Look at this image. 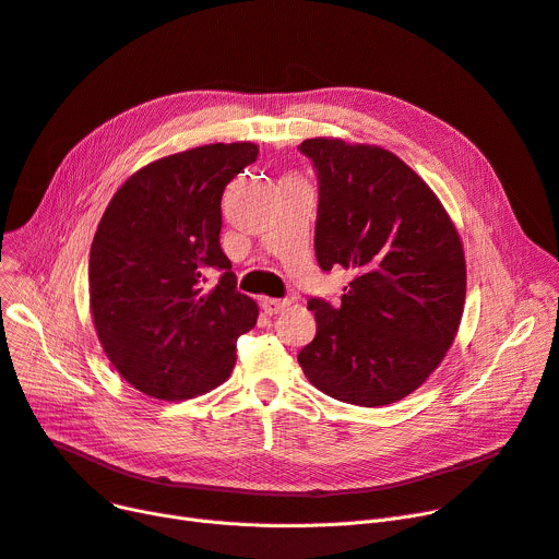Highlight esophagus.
I'll list each match as a JSON object with an SVG mask.
<instances>
[{
	"mask_svg": "<svg viewBox=\"0 0 559 559\" xmlns=\"http://www.w3.org/2000/svg\"><path fill=\"white\" fill-rule=\"evenodd\" d=\"M260 306H262V310L267 312V314H278V312H283L289 306V301L287 299H262Z\"/></svg>",
	"mask_w": 559,
	"mask_h": 559,
	"instance_id": "esophagus-1",
	"label": "esophagus"
}]
</instances>
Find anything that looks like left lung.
Instances as JSON below:
<instances>
[{
  "label": "left lung",
  "mask_w": 559,
  "mask_h": 559,
  "mask_svg": "<svg viewBox=\"0 0 559 559\" xmlns=\"http://www.w3.org/2000/svg\"><path fill=\"white\" fill-rule=\"evenodd\" d=\"M319 183V267L354 270L340 304L310 297L317 335L299 365L324 394L362 407L415 392L457 333L466 267L432 190L394 154L312 138L299 144Z\"/></svg>",
  "instance_id": "8db88e82"
}]
</instances>
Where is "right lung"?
<instances>
[{
  "label": "right lung",
  "instance_id": "1",
  "mask_svg": "<svg viewBox=\"0 0 559 559\" xmlns=\"http://www.w3.org/2000/svg\"><path fill=\"white\" fill-rule=\"evenodd\" d=\"M258 144H205L135 171L91 247V308L112 367L135 390L181 401L230 376L258 319L222 251V194ZM221 272L215 288L204 283Z\"/></svg>",
  "mask_w": 559,
  "mask_h": 559
}]
</instances>
